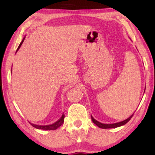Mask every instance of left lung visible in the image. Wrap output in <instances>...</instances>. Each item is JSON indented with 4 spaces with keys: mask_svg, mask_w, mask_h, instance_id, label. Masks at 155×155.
<instances>
[{
    "mask_svg": "<svg viewBox=\"0 0 155 155\" xmlns=\"http://www.w3.org/2000/svg\"><path fill=\"white\" fill-rule=\"evenodd\" d=\"M133 115H130V116L127 118V120H124V121H122V122H117V123H114V124H103V123H101L98 121H97L96 120H95L94 118V117L91 116V120H92V122L95 124L96 126H98L99 128H117V127H121V126L124 125L125 124H127V123L129 121V120L131 119V117H133Z\"/></svg>",
    "mask_w": 155,
    "mask_h": 155,
    "instance_id": "obj_1",
    "label": "left lung"
}]
</instances>
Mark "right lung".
I'll use <instances>...</instances> for the list:
<instances>
[{
  "label": "right lung",
  "instance_id": "right-lung-1",
  "mask_svg": "<svg viewBox=\"0 0 155 155\" xmlns=\"http://www.w3.org/2000/svg\"><path fill=\"white\" fill-rule=\"evenodd\" d=\"M25 39V37L24 38H23L22 41H21V43L20 44L19 46H18V48L17 49L16 52L19 50V48H20L21 45H22V44L23 43V41H24ZM64 117L65 115L64 114L62 115V116L61 117V118H60L59 120H57V121L56 122H54V124H50V125H45V126H41V125H37V124H31V123H30V124L33 126V127H35V128H38V129H41V130H55L57 129V128H59L60 126H61L63 123H64Z\"/></svg>",
  "mask_w": 155,
  "mask_h": 155
}]
</instances>
